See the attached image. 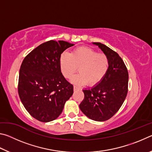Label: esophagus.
Instances as JSON below:
<instances>
[{"mask_svg": "<svg viewBox=\"0 0 152 152\" xmlns=\"http://www.w3.org/2000/svg\"><path fill=\"white\" fill-rule=\"evenodd\" d=\"M79 88L78 86H74V91H76V90H78Z\"/></svg>", "mask_w": 152, "mask_h": 152, "instance_id": "obj_1", "label": "esophagus"}]
</instances>
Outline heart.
Wrapping results in <instances>:
<instances>
[{
    "instance_id": "heart-1",
    "label": "heart",
    "mask_w": 152,
    "mask_h": 152,
    "mask_svg": "<svg viewBox=\"0 0 152 152\" xmlns=\"http://www.w3.org/2000/svg\"><path fill=\"white\" fill-rule=\"evenodd\" d=\"M61 72L66 78H70L78 70L79 74L72 78L74 84L88 83L94 86L101 82L110 68L109 56L91 48L82 46L72 51L64 52L60 58Z\"/></svg>"
}]
</instances>
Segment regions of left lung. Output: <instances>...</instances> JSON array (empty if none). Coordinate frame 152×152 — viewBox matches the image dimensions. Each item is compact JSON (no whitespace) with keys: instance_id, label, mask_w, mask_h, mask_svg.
Here are the masks:
<instances>
[{"instance_id":"1","label":"left lung","mask_w":152,"mask_h":152,"mask_svg":"<svg viewBox=\"0 0 152 152\" xmlns=\"http://www.w3.org/2000/svg\"><path fill=\"white\" fill-rule=\"evenodd\" d=\"M109 56L110 68L99 84L83 90L84 98L80 109L86 116L96 121L111 118L121 107L128 92V71L124 61L115 51L101 43H93Z\"/></svg>"}]
</instances>
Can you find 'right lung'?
Instances as JSON below:
<instances>
[{
    "instance_id": "obj_1",
    "label": "right lung",
    "mask_w": 152,
    "mask_h": 152,
    "mask_svg": "<svg viewBox=\"0 0 152 152\" xmlns=\"http://www.w3.org/2000/svg\"><path fill=\"white\" fill-rule=\"evenodd\" d=\"M73 45L64 41H48L31 51L20 66V99L28 113L41 122L57 119L73 94V85L64 78L60 66L61 54Z\"/></svg>"
}]
</instances>
